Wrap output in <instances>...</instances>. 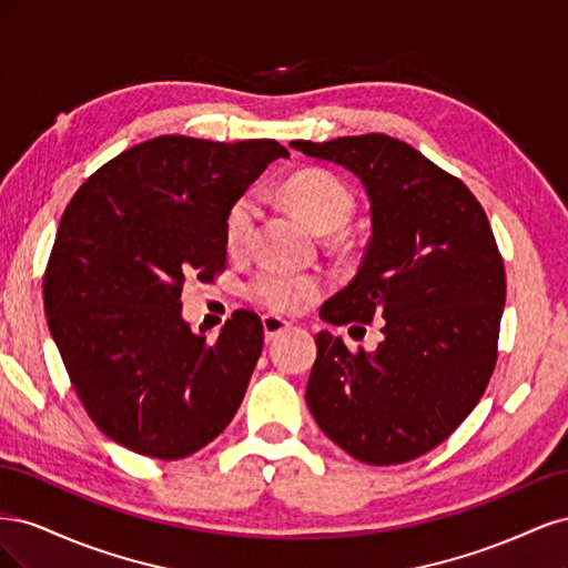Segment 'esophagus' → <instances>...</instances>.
I'll list each match as a JSON object with an SVG mask.
<instances>
[{"label": "esophagus", "instance_id": "34e87169", "mask_svg": "<svg viewBox=\"0 0 568 568\" xmlns=\"http://www.w3.org/2000/svg\"><path fill=\"white\" fill-rule=\"evenodd\" d=\"M288 322L286 320H282V317H277V315H265L263 317V329H265V341H272V338H277L280 334H284L286 329H288Z\"/></svg>", "mask_w": 568, "mask_h": 568}]
</instances>
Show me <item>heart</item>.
I'll return each instance as SVG.
<instances>
[{
  "label": "heart",
  "instance_id": "1",
  "mask_svg": "<svg viewBox=\"0 0 568 568\" xmlns=\"http://www.w3.org/2000/svg\"><path fill=\"white\" fill-rule=\"evenodd\" d=\"M284 199L320 234L341 232L348 225L355 199L348 184L326 170H303L282 186ZM257 222V196L246 192L225 215V244L232 253L248 251ZM324 291L315 274H298L280 267H263L246 286V296L272 313H298Z\"/></svg>",
  "mask_w": 568,
  "mask_h": 568
}]
</instances>
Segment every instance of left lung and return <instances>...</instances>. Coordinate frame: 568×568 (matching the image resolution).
<instances>
[{
    "label": "left lung",
    "instance_id": "8db88e82",
    "mask_svg": "<svg viewBox=\"0 0 568 568\" xmlns=\"http://www.w3.org/2000/svg\"><path fill=\"white\" fill-rule=\"evenodd\" d=\"M291 146L348 168L367 189L363 265L320 315L382 329L374 353L317 334L307 407L351 457L409 462L469 417L493 376L507 282L490 222L467 184L388 134Z\"/></svg>",
    "mask_w": 568,
    "mask_h": 568
}]
</instances>
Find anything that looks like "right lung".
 <instances>
[{
    "label": "right lung",
    "instance_id": "right-lung-1",
    "mask_svg": "<svg viewBox=\"0 0 568 568\" xmlns=\"http://www.w3.org/2000/svg\"><path fill=\"white\" fill-rule=\"evenodd\" d=\"M288 151L163 134L101 165L61 215L44 313L82 407L111 440L182 459L217 438L263 351L239 311L211 343L182 320L184 280L225 270V215Z\"/></svg>",
    "mask_w": 568,
    "mask_h": 568
}]
</instances>
